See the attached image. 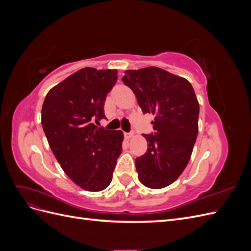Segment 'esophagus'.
I'll return each mask as SVG.
<instances>
[{
    "label": "esophagus",
    "mask_w": 251,
    "mask_h": 251,
    "mask_svg": "<svg viewBox=\"0 0 251 251\" xmlns=\"http://www.w3.org/2000/svg\"><path fill=\"white\" fill-rule=\"evenodd\" d=\"M133 135H134V134H133L132 132H131V133H125V136H126V139H130L131 137H133Z\"/></svg>",
    "instance_id": "obj_1"
}]
</instances>
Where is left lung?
<instances>
[{"instance_id": "obj_1", "label": "left lung", "mask_w": 251, "mask_h": 251, "mask_svg": "<svg viewBox=\"0 0 251 251\" xmlns=\"http://www.w3.org/2000/svg\"><path fill=\"white\" fill-rule=\"evenodd\" d=\"M123 81L143 114L155 116V132L143 135L147 153L135 160L138 178L150 188L169 186L186 168L198 136L200 108L195 91L185 78L158 67L126 70Z\"/></svg>"}]
</instances>
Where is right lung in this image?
<instances>
[{
	"mask_svg": "<svg viewBox=\"0 0 251 251\" xmlns=\"http://www.w3.org/2000/svg\"><path fill=\"white\" fill-rule=\"evenodd\" d=\"M117 70L83 68L53 87L42 107V126L58 163L75 184L100 192L112 181L124 134L95 124L105 118L107 94Z\"/></svg>",
	"mask_w": 251,
	"mask_h": 251,
	"instance_id": "add662e5",
	"label": "right lung"
}]
</instances>
